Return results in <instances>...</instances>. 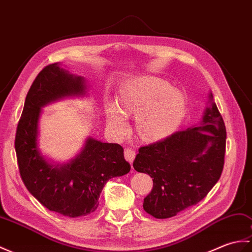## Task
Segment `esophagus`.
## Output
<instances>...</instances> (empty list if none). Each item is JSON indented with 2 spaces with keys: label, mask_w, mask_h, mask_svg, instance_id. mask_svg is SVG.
Wrapping results in <instances>:
<instances>
[{
  "label": "esophagus",
  "mask_w": 252,
  "mask_h": 252,
  "mask_svg": "<svg viewBox=\"0 0 252 252\" xmlns=\"http://www.w3.org/2000/svg\"><path fill=\"white\" fill-rule=\"evenodd\" d=\"M125 158L128 163H133L134 159H135V151H134L132 148H126Z\"/></svg>",
  "instance_id": "esophagus-1"
}]
</instances>
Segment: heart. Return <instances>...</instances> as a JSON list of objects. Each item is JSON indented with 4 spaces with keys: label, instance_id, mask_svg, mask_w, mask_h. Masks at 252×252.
I'll use <instances>...</instances> for the list:
<instances>
[{
    "label": "heart",
    "instance_id": "b5f03b06",
    "mask_svg": "<svg viewBox=\"0 0 252 252\" xmlns=\"http://www.w3.org/2000/svg\"><path fill=\"white\" fill-rule=\"evenodd\" d=\"M186 101L178 90L164 80L146 77L131 83L121 90L119 105L110 102L107 126L118 134L126 130V116H136L139 136L154 142L171 135L184 118Z\"/></svg>",
    "mask_w": 252,
    "mask_h": 252
}]
</instances>
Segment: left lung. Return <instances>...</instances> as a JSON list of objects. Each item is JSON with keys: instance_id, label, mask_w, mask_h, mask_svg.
<instances>
[{"instance_id": "8db88e82", "label": "left lung", "mask_w": 252, "mask_h": 252, "mask_svg": "<svg viewBox=\"0 0 252 252\" xmlns=\"http://www.w3.org/2000/svg\"><path fill=\"white\" fill-rule=\"evenodd\" d=\"M209 103L197 126L138 149L133 167L154 178L143 207L157 219L174 217L196 205L221 176L226 131L213 93Z\"/></svg>"}]
</instances>
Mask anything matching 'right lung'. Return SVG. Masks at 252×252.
<instances>
[{"label": "right lung", "instance_id": "right-lung-1", "mask_svg": "<svg viewBox=\"0 0 252 252\" xmlns=\"http://www.w3.org/2000/svg\"><path fill=\"white\" fill-rule=\"evenodd\" d=\"M86 89L85 79L69 74L60 63L45 66L28 92L15 138L20 176L29 192L46 208L69 218L94 212L105 184L131 169L119 144L91 137L66 164H51L38 150L42 107L66 96L84 95Z\"/></svg>", "mask_w": 252, "mask_h": 252}]
</instances>
